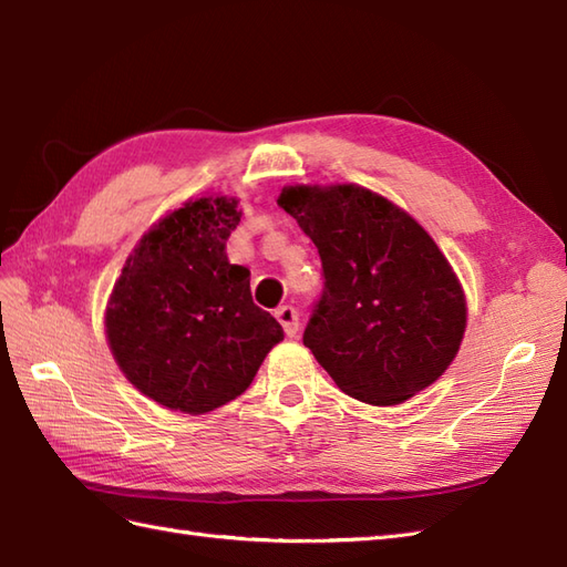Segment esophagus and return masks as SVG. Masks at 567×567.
I'll use <instances>...</instances> for the list:
<instances>
[{
  "label": "esophagus",
  "mask_w": 567,
  "mask_h": 567,
  "mask_svg": "<svg viewBox=\"0 0 567 567\" xmlns=\"http://www.w3.org/2000/svg\"><path fill=\"white\" fill-rule=\"evenodd\" d=\"M275 316H278V321L282 326V330L287 332V338H295L297 330H299V313L295 307H280L278 311H275Z\"/></svg>",
  "instance_id": "34e87169"
}]
</instances>
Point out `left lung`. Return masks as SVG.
Listing matches in <instances>:
<instances>
[{
	"label": "left lung",
	"instance_id": "8db88e82",
	"mask_svg": "<svg viewBox=\"0 0 567 567\" xmlns=\"http://www.w3.org/2000/svg\"><path fill=\"white\" fill-rule=\"evenodd\" d=\"M278 206L321 256L323 295L303 344L342 393L393 408L439 381L462 344L467 301L429 231L359 184L285 186Z\"/></svg>",
	"mask_w": 567,
	"mask_h": 567
}]
</instances>
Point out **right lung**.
<instances>
[{
  "label": "right lung",
  "mask_w": 567,
  "mask_h": 567,
  "mask_svg": "<svg viewBox=\"0 0 567 567\" xmlns=\"http://www.w3.org/2000/svg\"><path fill=\"white\" fill-rule=\"evenodd\" d=\"M239 200L200 196L145 231L107 301L105 336L136 390L172 412L206 414L251 385L285 332L229 264Z\"/></svg>",
  "instance_id": "1"
}]
</instances>
